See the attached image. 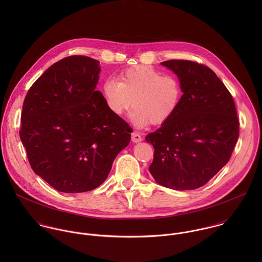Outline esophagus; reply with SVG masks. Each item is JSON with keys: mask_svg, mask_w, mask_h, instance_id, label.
<instances>
[{"mask_svg": "<svg viewBox=\"0 0 262 262\" xmlns=\"http://www.w3.org/2000/svg\"><path fill=\"white\" fill-rule=\"evenodd\" d=\"M131 139H132V141H133L134 143H138V142H140V141L143 140V138L141 137V135H140L138 132H133Z\"/></svg>", "mask_w": 262, "mask_h": 262, "instance_id": "34e87169", "label": "esophagus"}]
</instances>
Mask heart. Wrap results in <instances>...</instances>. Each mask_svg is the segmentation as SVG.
<instances>
[{"mask_svg":"<svg viewBox=\"0 0 262 262\" xmlns=\"http://www.w3.org/2000/svg\"><path fill=\"white\" fill-rule=\"evenodd\" d=\"M103 93L108 108L115 115L135 107L131 120L137 127L161 125L177 112L183 97L181 81L173 75L148 67H134L120 75V81L109 77L104 81Z\"/></svg>","mask_w":262,"mask_h":262,"instance_id":"1","label":"heart"}]
</instances>
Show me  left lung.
<instances>
[{
    "label": "left lung",
    "mask_w": 262,
    "mask_h": 262,
    "mask_svg": "<svg viewBox=\"0 0 262 262\" xmlns=\"http://www.w3.org/2000/svg\"><path fill=\"white\" fill-rule=\"evenodd\" d=\"M161 64L178 75L184 94L174 115L145 137L154 148L150 173L163 187L195 189L232 155L239 137L235 103L210 68L181 59Z\"/></svg>",
    "instance_id": "1"
}]
</instances>
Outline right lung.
<instances>
[{
    "instance_id": "1",
    "label": "right lung",
    "mask_w": 262,
    "mask_h": 262,
    "mask_svg": "<svg viewBox=\"0 0 262 262\" xmlns=\"http://www.w3.org/2000/svg\"><path fill=\"white\" fill-rule=\"evenodd\" d=\"M100 71L88 56L62 58L38 77L23 103L19 134L29 163L62 192L101 186L131 139V127L96 91Z\"/></svg>"
}]
</instances>
